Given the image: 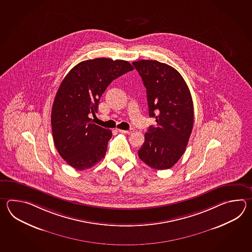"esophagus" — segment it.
Listing matches in <instances>:
<instances>
[{"label":"esophagus","mask_w":252,"mask_h":252,"mask_svg":"<svg viewBox=\"0 0 252 252\" xmlns=\"http://www.w3.org/2000/svg\"><path fill=\"white\" fill-rule=\"evenodd\" d=\"M119 131L120 132H122V133H132L134 131L133 128H129V129H128V130H124V129H119Z\"/></svg>","instance_id":"esophagus-1"}]
</instances>
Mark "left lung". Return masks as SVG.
<instances>
[{
    "label": "left lung",
    "mask_w": 252,
    "mask_h": 252,
    "mask_svg": "<svg viewBox=\"0 0 252 252\" xmlns=\"http://www.w3.org/2000/svg\"><path fill=\"white\" fill-rule=\"evenodd\" d=\"M147 89L150 117L157 125L145 133L139 158L158 170L174 166L185 153L193 125V105L186 81L177 70L157 60L132 63Z\"/></svg>",
    "instance_id": "8db88e82"
}]
</instances>
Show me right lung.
<instances>
[{"label": "right lung", "instance_id": "obj_1", "mask_svg": "<svg viewBox=\"0 0 252 252\" xmlns=\"http://www.w3.org/2000/svg\"><path fill=\"white\" fill-rule=\"evenodd\" d=\"M133 70L125 60L90 59L65 75L54 100L51 126L54 143L69 166L84 170L106 154L112 131L93 124L100 98L112 81Z\"/></svg>", "mask_w": 252, "mask_h": 252}]
</instances>
